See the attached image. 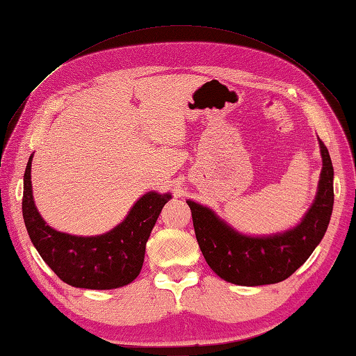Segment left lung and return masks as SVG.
Instances as JSON below:
<instances>
[{
    "mask_svg": "<svg viewBox=\"0 0 356 356\" xmlns=\"http://www.w3.org/2000/svg\"><path fill=\"white\" fill-rule=\"evenodd\" d=\"M323 168L313 205L296 227L273 236L250 237L231 228L213 210L187 201L197 245L211 270L222 280L255 287L287 280L322 241L334 205V168L318 138Z\"/></svg>",
    "mask_w": 356,
    "mask_h": 356,
    "instance_id": "1",
    "label": "left lung"
}]
</instances>
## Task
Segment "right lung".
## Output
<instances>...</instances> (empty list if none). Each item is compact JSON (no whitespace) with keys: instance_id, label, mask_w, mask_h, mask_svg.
Masks as SVG:
<instances>
[{"instance_id":"1","label":"right lung","mask_w":356,"mask_h":356,"mask_svg":"<svg viewBox=\"0 0 356 356\" xmlns=\"http://www.w3.org/2000/svg\"><path fill=\"white\" fill-rule=\"evenodd\" d=\"M31 160L33 154L24 173L22 216L34 248L51 270L78 289L111 290L134 281L142 270L146 241L172 196L149 192L111 231L93 237L71 236L53 229L40 218L33 201Z\"/></svg>"}]
</instances>
